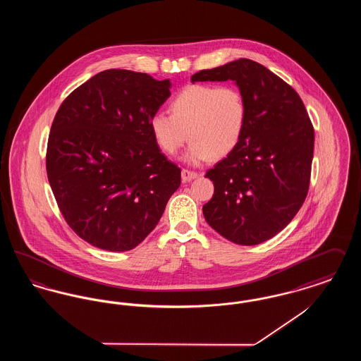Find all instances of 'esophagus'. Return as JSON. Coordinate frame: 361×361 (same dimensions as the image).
Here are the masks:
<instances>
[{
  "label": "esophagus",
  "mask_w": 361,
  "mask_h": 361,
  "mask_svg": "<svg viewBox=\"0 0 361 361\" xmlns=\"http://www.w3.org/2000/svg\"><path fill=\"white\" fill-rule=\"evenodd\" d=\"M197 176H199L197 173L192 172V171H188V169H183L181 171V178H183L184 183H189V181L195 180Z\"/></svg>",
  "instance_id": "34e87169"
}]
</instances>
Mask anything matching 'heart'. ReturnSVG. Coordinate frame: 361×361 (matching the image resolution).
I'll return each instance as SVG.
<instances>
[{"label":"heart","instance_id":"obj_1","mask_svg":"<svg viewBox=\"0 0 361 361\" xmlns=\"http://www.w3.org/2000/svg\"><path fill=\"white\" fill-rule=\"evenodd\" d=\"M246 104L234 86L189 85L171 103V115L157 112L150 119L155 143L176 155L187 140L184 161L199 165L209 157L222 158L238 145L246 124Z\"/></svg>","mask_w":361,"mask_h":361}]
</instances>
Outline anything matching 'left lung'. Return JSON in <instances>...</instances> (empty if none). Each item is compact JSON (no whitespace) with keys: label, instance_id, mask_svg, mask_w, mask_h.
Segmentation results:
<instances>
[{"label":"left lung","instance_id":"1","mask_svg":"<svg viewBox=\"0 0 361 361\" xmlns=\"http://www.w3.org/2000/svg\"><path fill=\"white\" fill-rule=\"evenodd\" d=\"M228 80L243 96L246 124L233 152L207 172L215 190L203 214L226 240L252 246L275 237L303 204L314 128L299 94L255 61L240 58L190 77L192 84Z\"/></svg>","mask_w":361,"mask_h":361}]
</instances>
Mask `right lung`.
I'll return each instance as SVG.
<instances>
[{
    "instance_id": "right-lung-1",
    "label": "right lung",
    "mask_w": 361,
    "mask_h": 361,
    "mask_svg": "<svg viewBox=\"0 0 361 361\" xmlns=\"http://www.w3.org/2000/svg\"><path fill=\"white\" fill-rule=\"evenodd\" d=\"M171 80L102 71L71 92L52 121L46 168L66 222L90 245L131 250L159 222L181 171L161 153L150 119Z\"/></svg>"
}]
</instances>
